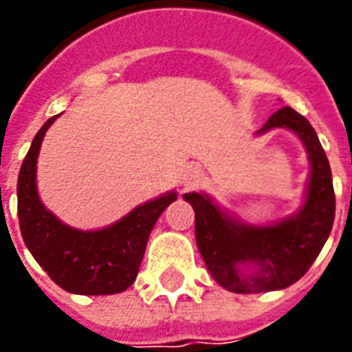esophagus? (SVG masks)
I'll return each instance as SVG.
<instances>
[{
    "label": "esophagus",
    "mask_w": 352,
    "mask_h": 352,
    "mask_svg": "<svg viewBox=\"0 0 352 352\" xmlns=\"http://www.w3.org/2000/svg\"><path fill=\"white\" fill-rule=\"evenodd\" d=\"M198 177H199L198 168H188V169H186V171H184L183 184H186V186H188V184L194 183V181H196V179H198Z\"/></svg>",
    "instance_id": "esophagus-1"
}]
</instances>
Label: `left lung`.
I'll return each mask as SVG.
<instances>
[{"label": "left lung", "instance_id": "left-lung-1", "mask_svg": "<svg viewBox=\"0 0 352 352\" xmlns=\"http://www.w3.org/2000/svg\"><path fill=\"white\" fill-rule=\"evenodd\" d=\"M288 128L302 139L311 164L300 211L270 226H251L224 213L204 192L184 194L196 213V243L213 279L230 292L258 294L302 279L332 232L336 214L332 171L309 120L292 107L275 111L264 128Z\"/></svg>", "mask_w": 352, "mask_h": 352}]
</instances>
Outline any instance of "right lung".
Wrapping results in <instances>:
<instances>
[{"label":"right lung","mask_w":352,"mask_h":352,"mask_svg":"<svg viewBox=\"0 0 352 352\" xmlns=\"http://www.w3.org/2000/svg\"><path fill=\"white\" fill-rule=\"evenodd\" d=\"M50 116L32 141L19 175V221L24 243L49 277L67 292L107 296L122 292L135 280L146 241L158 217L175 201V192L141 204L115 224L103 230L72 228L43 206L35 171L41 141Z\"/></svg>","instance_id":"right-lung-1"}]
</instances>
